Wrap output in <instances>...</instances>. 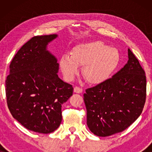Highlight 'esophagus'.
Masks as SVG:
<instances>
[{
  "mask_svg": "<svg viewBox=\"0 0 152 152\" xmlns=\"http://www.w3.org/2000/svg\"><path fill=\"white\" fill-rule=\"evenodd\" d=\"M74 92L76 93H81L82 92V88H80V87H75L74 88Z\"/></svg>",
  "mask_w": 152,
  "mask_h": 152,
  "instance_id": "34e87169",
  "label": "esophagus"
}]
</instances>
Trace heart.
I'll use <instances>...</instances> for the list:
<instances>
[{"instance_id":"obj_1","label":"heart","mask_w":152,"mask_h":152,"mask_svg":"<svg viewBox=\"0 0 152 152\" xmlns=\"http://www.w3.org/2000/svg\"><path fill=\"white\" fill-rule=\"evenodd\" d=\"M120 59L117 48L101 41H92L75 45L70 55H62L59 66L66 80H73L79 72V66H82V75L87 82L98 84L110 77L118 67Z\"/></svg>"}]
</instances>
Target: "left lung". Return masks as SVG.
Wrapping results in <instances>:
<instances>
[{"mask_svg":"<svg viewBox=\"0 0 152 152\" xmlns=\"http://www.w3.org/2000/svg\"><path fill=\"white\" fill-rule=\"evenodd\" d=\"M128 61L111 78L86 90L87 125L97 136L121 132L137 120L146 99V76L130 49Z\"/></svg>","mask_w":152,"mask_h":152,"instance_id":"left-lung-1","label":"left lung"}]
</instances>
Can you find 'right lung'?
<instances>
[{"label":"right lung","instance_id":"obj_1","mask_svg":"<svg viewBox=\"0 0 152 152\" xmlns=\"http://www.w3.org/2000/svg\"><path fill=\"white\" fill-rule=\"evenodd\" d=\"M57 34L32 37L10 65L7 103L14 119L27 129L50 134L61 122V105L72 95V85L58 76L57 59L47 50Z\"/></svg>","mask_w":152,"mask_h":152}]
</instances>
